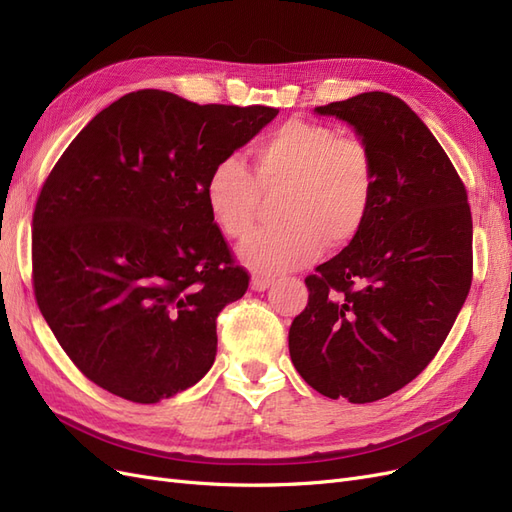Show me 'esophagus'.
<instances>
[{"label":"esophagus","instance_id":"1","mask_svg":"<svg viewBox=\"0 0 512 512\" xmlns=\"http://www.w3.org/2000/svg\"><path fill=\"white\" fill-rule=\"evenodd\" d=\"M271 284H273V277H269V275H254L252 282H250L252 290H258V292L267 290Z\"/></svg>","mask_w":512,"mask_h":512}]
</instances>
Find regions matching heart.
<instances>
[{
	"label": "heart",
	"mask_w": 512,
	"mask_h": 512,
	"mask_svg": "<svg viewBox=\"0 0 512 512\" xmlns=\"http://www.w3.org/2000/svg\"><path fill=\"white\" fill-rule=\"evenodd\" d=\"M254 169L239 156L215 162L205 181V203L226 237L243 241L256 226L260 188L284 190V226L256 232L239 258L260 273L290 271L312 262L324 247L346 245L363 230L376 194V164L356 136L331 123L288 119L260 138Z\"/></svg>",
	"instance_id": "1"
}]
</instances>
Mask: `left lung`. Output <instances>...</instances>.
Instances as JSON below:
<instances>
[{"instance_id": "left-lung-1", "label": "left lung", "mask_w": 512, "mask_h": 512, "mask_svg": "<svg viewBox=\"0 0 512 512\" xmlns=\"http://www.w3.org/2000/svg\"><path fill=\"white\" fill-rule=\"evenodd\" d=\"M350 126L376 164L363 230L305 277L290 359L324 397L369 404L438 354L472 286V213L453 162L412 108L384 91L316 108Z\"/></svg>"}]
</instances>
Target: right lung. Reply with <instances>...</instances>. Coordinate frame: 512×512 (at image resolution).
Instances as JSON below:
<instances>
[{"mask_svg":"<svg viewBox=\"0 0 512 512\" xmlns=\"http://www.w3.org/2000/svg\"><path fill=\"white\" fill-rule=\"evenodd\" d=\"M280 113L132 91L74 138L34 209L40 312L91 382L136 404L190 389L250 275L205 203L211 166Z\"/></svg>","mask_w":512,"mask_h":512,"instance_id":"add662e5","label":"right lung"}]
</instances>
